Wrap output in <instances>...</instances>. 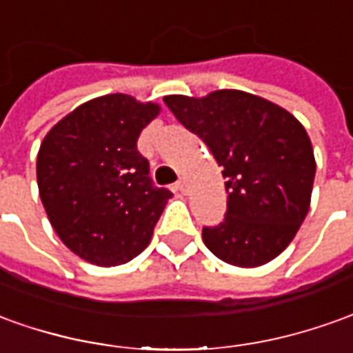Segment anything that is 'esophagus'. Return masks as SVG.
Masks as SVG:
<instances>
[{"label":"esophagus","instance_id":"esophagus-1","mask_svg":"<svg viewBox=\"0 0 353 353\" xmlns=\"http://www.w3.org/2000/svg\"><path fill=\"white\" fill-rule=\"evenodd\" d=\"M174 188H176L179 192H182V194H186V181H179Z\"/></svg>","mask_w":353,"mask_h":353}]
</instances>
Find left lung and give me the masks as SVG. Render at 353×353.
<instances>
[{
    "instance_id": "8db88e82",
    "label": "left lung",
    "mask_w": 353,
    "mask_h": 353,
    "mask_svg": "<svg viewBox=\"0 0 353 353\" xmlns=\"http://www.w3.org/2000/svg\"><path fill=\"white\" fill-rule=\"evenodd\" d=\"M163 101L208 144L227 179V213L201 238L225 263L259 267L292 242L310 211L315 157L302 123L242 90Z\"/></svg>"
}]
</instances>
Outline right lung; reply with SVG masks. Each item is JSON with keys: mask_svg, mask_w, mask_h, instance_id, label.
<instances>
[{"mask_svg": "<svg viewBox=\"0 0 353 353\" xmlns=\"http://www.w3.org/2000/svg\"><path fill=\"white\" fill-rule=\"evenodd\" d=\"M159 111L152 101L109 94L77 107L43 138L36 161L43 209L63 244L88 263L136 257L172 196L153 186L136 148Z\"/></svg>", "mask_w": 353, "mask_h": 353, "instance_id": "right-lung-1", "label": "right lung"}]
</instances>
